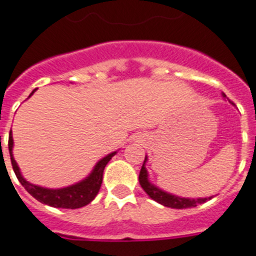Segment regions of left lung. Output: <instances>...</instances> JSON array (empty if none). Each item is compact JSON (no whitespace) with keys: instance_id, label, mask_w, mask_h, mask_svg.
Returning a JSON list of instances; mask_svg holds the SVG:
<instances>
[{"instance_id":"8db88e82","label":"left lung","mask_w":256,"mask_h":256,"mask_svg":"<svg viewBox=\"0 0 256 256\" xmlns=\"http://www.w3.org/2000/svg\"><path fill=\"white\" fill-rule=\"evenodd\" d=\"M146 162L147 156L144 158L142 170H140V174H139V184L143 188V190L156 202L162 204L164 206L174 208V209H186V208L197 206L198 204L206 202L208 200L212 198V197H206V198H186V197H178L175 196V194H171V193L164 192V190H162V189H159L158 186L150 182L148 174H147V170L144 167Z\"/></svg>"}]
</instances>
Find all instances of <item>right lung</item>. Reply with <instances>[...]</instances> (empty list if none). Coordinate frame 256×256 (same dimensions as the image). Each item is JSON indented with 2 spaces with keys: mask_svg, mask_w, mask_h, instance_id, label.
I'll use <instances>...</instances> for the list:
<instances>
[{
  "mask_svg": "<svg viewBox=\"0 0 256 256\" xmlns=\"http://www.w3.org/2000/svg\"><path fill=\"white\" fill-rule=\"evenodd\" d=\"M34 92L35 90H32V93ZM9 152L10 160H12V166H13L16 178L20 180V182L24 186L27 192L30 193L34 198L46 204V205H50V206L54 208H63V209H78V208L88 205L90 201L94 200V197L97 196V193L101 188V184H102L104 170H105L110 159L116 155V151H114V152L102 158L98 163L96 164L93 171L90 172V175L84 178V180H81L78 184L60 189H48L34 186V184L24 180V176L20 175V167H18V164H16L13 158V135H12V130H10L9 135Z\"/></svg>",
  "mask_w": 256,
  "mask_h": 256,
  "instance_id": "right-lung-1",
  "label": "right lung"
}]
</instances>
